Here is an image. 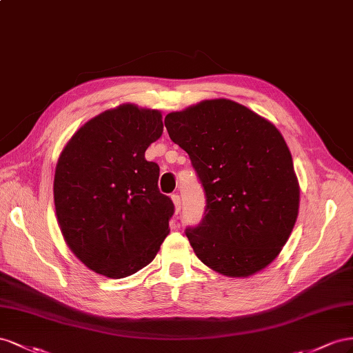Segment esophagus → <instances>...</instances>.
Returning <instances> with one entry per match:
<instances>
[{
  "mask_svg": "<svg viewBox=\"0 0 353 353\" xmlns=\"http://www.w3.org/2000/svg\"><path fill=\"white\" fill-rule=\"evenodd\" d=\"M171 199H173V204H174V211H176V214H177L179 211H180V208H182V199H180V196H179L177 194L171 195Z\"/></svg>",
  "mask_w": 353,
  "mask_h": 353,
  "instance_id": "esophagus-1",
  "label": "esophagus"
}]
</instances>
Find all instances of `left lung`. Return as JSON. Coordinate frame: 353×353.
Segmentation results:
<instances>
[{"label": "left lung", "mask_w": 353, "mask_h": 353, "mask_svg": "<svg viewBox=\"0 0 353 353\" xmlns=\"http://www.w3.org/2000/svg\"><path fill=\"white\" fill-rule=\"evenodd\" d=\"M205 190L203 221L186 229L196 257L230 278L269 266L290 238L300 188L279 130L229 99L203 100L165 117Z\"/></svg>", "instance_id": "1"}]
</instances>
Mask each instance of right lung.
<instances>
[{"instance_id": "obj_1", "label": "right lung", "mask_w": 353, "mask_h": 353, "mask_svg": "<svg viewBox=\"0 0 353 353\" xmlns=\"http://www.w3.org/2000/svg\"><path fill=\"white\" fill-rule=\"evenodd\" d=\"M157 109L119 105L77 130L54 173L57 223L70 251L96 274L124 278L149 265L170 232L173 201L145 152L163 134Z\"/></svg>"}]
</instances>
